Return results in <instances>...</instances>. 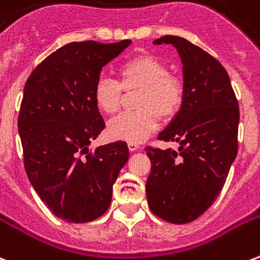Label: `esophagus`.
<instances>
[{
	"label": "esophagus",
	"instance_id": "1",
	"mask_svg": "<svg viewBox=\"0 0 260 260\" xmlns=\"http://www.w3.org/2000/svg\"><path fill=\"white\" fill-rule=\"evenodd\" d=\"M128 149H129L131 152H135L139 149V143H136V142H129L128 143Z\"/></svg>",
	"mask_w": 260,
	"mask_h": 260
}]
</instances>
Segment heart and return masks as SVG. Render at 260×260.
<instances>
[{
  "mask_svg": "<svg viewBox=\"0 0 260 260\" xmlns=\"http://www.w3.org/2000/svg\"><path fill=\"white\" fill-rule=\"evenodd\" d=\"M118 82L110 78L97 79L93 87L96 107L103 114L118 113L122 90H139L135 99L138 111L126 113L108 122L110 138L141 142L157 128L158 121H170L180 113L184 103V83L170 74L161 59L142 54L128 59L118 68Z\"/></svg>",
  "mask_w": 260,
  "mask_h": 260,
  "instance_id": "heart-1",
  "label": "heart"
}]
</instances>
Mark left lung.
<instances>
[{"mask_svg":"<svg viewBox=\"0 0 260 260\" xmlns=\"http://www.w3.org/2000/svg\"><path fill=\"white\" fill-rule=\"evenodd\" d=\"M173 44L184 71V103L158 141L178 142V152L146 146L150 158L146 196L153 214L174 224L202 216L223 189L238 152L240 108L229 74L205 50L178 36Z\"/></svg>","mask_w":260,"mask_h":260,"instance_id":"8db88e82","label":"left lung"}]
</instances>
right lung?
Returning a JSON list of instances; mask_svg holds the SVG:
<instances>
[{"instance_id":"add662e5","label":"right lung","mask_w":260,"mask_h":260,"mask_svg":"<svg viewBox=\"0 0 260 260\" xmlns=\"http://www.w3.org/2000/svg\"><path fill=\"white\" fill-rule=\"evenodd\" d=\"M129 44L69 43L26 82L18 117L26 174L48 209L68 223H87L107 212L129 157L122 141L89 149L106 126L93 99L94 83Z\"/></svg>"}]
</instances>
